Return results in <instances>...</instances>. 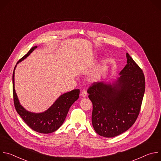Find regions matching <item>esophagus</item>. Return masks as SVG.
I'll return each instance as SVG.
<instances>
[{
	"label": "esophagus",
	"mask_w": 161,
	"mask_h": 161,
	"mask_svg": "<svg viewBox=\"0 0 161 161\" xmlns=\"http://www.w3.org/2000/svg\"><path fill=\"white\" fill-rule=\"evenodd\" d=\"M81 97H85L87 96V93H86V91L85 90H83L81 92Z\"/></svg>",
	"instance_id": "34e87169"
}]
</instances>
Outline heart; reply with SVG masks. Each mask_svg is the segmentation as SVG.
<instances>
[{
    "label": "heart",
    "mask_w": 161,
    "mask_h": 161,
    "mask_svg": "<svg viewBox=\"0 0 161 161\" xmlns=\"http://www.w3.org/2000/svg\"><path fill=\"white\" fill-rule=\"evenodd\" d=\"M100 75V74H99V73H96V74L94 75V78H96V79H97V78H98L100 76V75Z\"/></svg>",
    "instance_id": "1"
}]
</instances>
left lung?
<instances>
[{"mask_svg": "<svg viewBox=\"0 0 161 161\" xmlns=\"http://www.w3.org/2000/svg\"><path fill=\"white\" fill-rule=\"evenodd\" d=\"M127 64L113 83L95 82L87 90L92 103V122L100 136L113 137L127 130L139 115L145 90L142 69L127 53Z\"/></svg>", "mask_w": 161, "mask_h": 161, "instance_id": "1", "label": "left lung"}]
</instances>
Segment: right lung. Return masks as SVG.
Returning a JSON list of instances; mask_svg holds the SVG:
<instances>
[{
	"instance_id": "right-lung-1",
	"label": "right lung",
	"mask_w": 161,
	"mask_h": 161,
	"mask_svg": "<svg viewBox=\"0 0 161 161\" xmlns=\"http://www.w3.org/2000/svg\"><path fill=\"white\" fill-rule=\"evenodd\" d=\"M37 47V46L32 47L25 56L19 60L16 65L25 59ZM16 65L13 74V92L14 107L17 113L32 130L42 134L55 132L62 125L69 109L79 98L80 90L75 89L61 95L47 110L42 113L30 112L20 104L14 89V70Z\"/></svg>"
}]
</instances>
